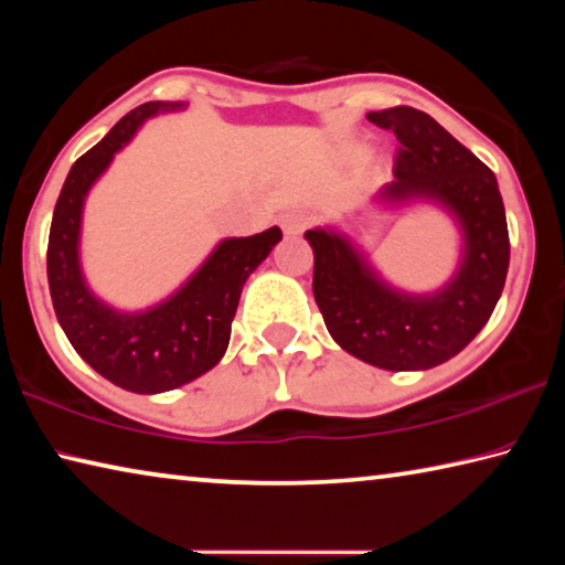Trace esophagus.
Masks as SVG:
<instances>
[{
	"mask_svg": "<svg viewBox=\"0 0 565 565\" xmlns=\"http://www.w3.org/2000/svg\"><path fill=\"white\" fill-rule=\"evenodd\" d=\"M279 224H281L286 236H299L301 232H306V228H309L311 214L309 212H286L279 218Z\"/></svg>",
	"mask_w": 565,
	"mask_h": 565,
	"instance_id": "34e87169",
	"label": "esophagus"
}]
</instances>
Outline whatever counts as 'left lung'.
I'll return each mask as SVG.
<instances>
[{"instance_id":"8db88e82","label":"left lung","mask_w":565,"mask_h":565,"mask_svg":"<svg viewBox=\"0 0 565 565\" xmlns=\"http://www.w3.org/2000/svg\"><path fill=\"white\" fill-rule=\"evenodd\" d=\"M396 134L394 181L374 204L434 202L456 218L461 264L444 289L406 294L376 274L347 234L309 228L313 299L333 341L386 371H424L456 356L491 319L509 274V226L493 171L441 124L414 107L369 111Z\"/></svg>"}]
</instances>
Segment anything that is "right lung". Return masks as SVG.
Here are the masks:
<instances>
[{
  "instance_id": "obj_1",
  "label": "right lung",
  "mask_w": 565,
  "mask_h": 565,
  "mask_svg": "<svg viewBox=\"0 0 565 565\" xmlns=\"http://www.w3.org/2000/svg\"><path fill=\"white\" fill-rule=\"evenodd\" d=\"M177 109L184 104H141L74 161L56 199L46 246V279L66 339L97 374L134 394L179 388L222 361L244 284L281 238L279 226L224 238L181 289L147 311H117L89 291L79 264L84 199L141 124Z\"/></svg>"
}]
</instances>
